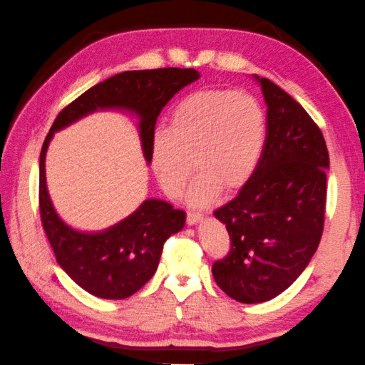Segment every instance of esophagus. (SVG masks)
<instances>
[{
	"label": "esophagus",
	"mask_w": 365,
	"mask_h": 365,
	"mask_svg": "<svg viewBox=\"0 0 365 365\" xmlns=\"http://www.w3.org/2000/svg\"><path fill=\"white\" fill-rule=\"evenodd\" d=\"M202 220V213H197V212H187V217H186V222L187 225H195L199 223Z\"/></svg>",
	"instance_id": "esophagus-1"
}]
</instances>
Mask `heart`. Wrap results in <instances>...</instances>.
<instances>
[{
  "mask_svg": "<svg viewBox=\"0 0 365 365\" xmlns=\"http://www.w3.org/2000/svg\"><path fill=\"white\" fill-rule=\"evenodd\" d=\"M265 143L267 115L259 100L231 88H208L186 95L171 113L170 129L152 135L150 165L171 199L181 197L194 168L200 170L189 202L207 205L223 189L236 192L247 186Z\"/></svg>",
  "mask_w": 365,
  "mask_h": 365,
  "instance_id": "obj_1",
  "label": "heart"
}]
</instances>
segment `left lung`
<instances>
[{
	"label": "left lung",
	"instance_id": "1",
	"mask_svg": "<svg viewBox=\"0 0 365 365\" xmlns=\"http://www.w3.org/2000/svg\"><path fill=\"white\" fill-rule=\"evenodd\" d=\"M267 143L254 178L215 210L231 247L212 273L237 302H265L289 288L319 247L325 223L327 168L320 128L297 101L262 77Z\"/></svg>",
	"mask_w": 365,
	"mask_h": 365
}]
</instances>
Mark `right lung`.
Masks as SVG:
<instances>
[{"instance_id":"obj_1","label":"right lung","mask_w":365,"mask_h":365,"mask_svg":"<svg viewBox=\"0 0 365 365\" xmlns=\"http://www.w3.org/2000/svg\"><path fill=\"white\" fill-rule=\"evenodd\" d=\"M199 79L194 69L124 71L83 92L59 111L40 152L38 207L56 262L73 282L103 299H124L139 291L157 270L163 246L184 226L186 213L163 200H145L124 222L98 235L66 226L51 205L45 182V153L53 133L97 108H124L140 116L143 155L150 161V140L163 106L181 88Z\"/></svg>"}]
</instances>
